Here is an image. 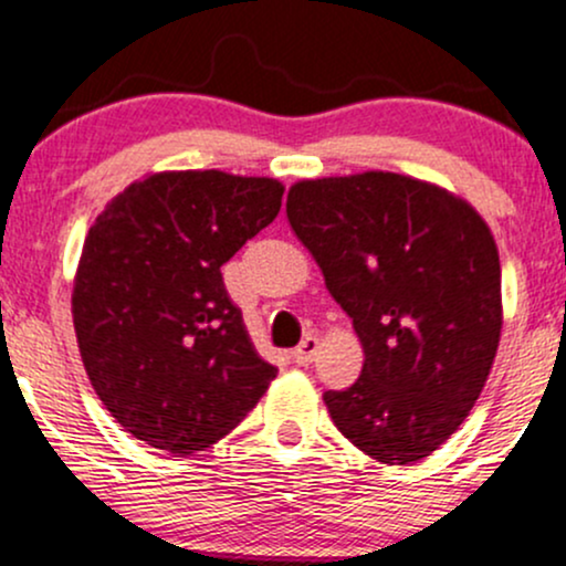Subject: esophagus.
<instances>
[{"instance_id":"esophagus-1","label":"esophagus","mask_w":566,"mask_h":566,"mask_svg":"<svg viewBox=\"0 0 566 566\" xmlns=\"http://www.w3.org/2000/svg\"><path fill=\"white\" fill-rule=\"evenodd\" d=\"M316 346H319V344H316L314 335H306V338H303L301 344H297L295 349H293V363L295 365H308V363H312L314 354H316Z\"/></svg>"}]
</instances>
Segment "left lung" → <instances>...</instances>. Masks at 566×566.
<instances>
[{"label": "left lung", "mask_w": 566, "mask_h": 566, "mask_svg": "<svg viewBox=\"0 0 566 566\" xmlns=\"http://www.w3.org/2000/svg\"><path fill=\"white\" fill-rule=\"evenodd\" d=\"M287 220L365 352L357 381L322 395L335 427L384 464L430 457L475 406L500 346L489 226L462 198L392 171L303 179Z\"/></svg>", "instance_id": "8db88e82"}]
</instances>
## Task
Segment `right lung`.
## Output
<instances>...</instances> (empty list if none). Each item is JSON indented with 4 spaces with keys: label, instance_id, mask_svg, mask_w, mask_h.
<instances>
[{
    "label": "right lung",
    "instance_id": "right-lung-1",
    "mask_svg": "<svg viewBox=\"0 0 566 566\" xmlns=\"http://www.w3.org/2000/svg\"><path fill=\"white\" fill-rule=\"evenodd\" d=\"M282 182L164 171L128 185L85 235L72 316L98 400L136 440L203 451L258 406V357L220 269L282 207Z\"/></svg>",
    "mask_w": 566,
    "mask_h": 566
}]
</instances>
